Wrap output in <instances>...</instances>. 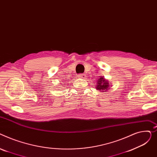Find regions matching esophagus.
Segmentation results:
<instances>
[{"label": "esophagus", "mask_w": 157, "mask_h": 157, "mask_svg": "<svg viewBox=\"0 0 157 157\" xmlns=\"http://www.w3.org/2000/svg\"><path fill=\"white\" fill-rule=\"evenodd\" d=\"M78 77L80 78H86V75L85 74H79L78 75Z\"/></svg>", "instance_id": "obj_1"}]
</instances>
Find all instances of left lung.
Returning a JSON list of instances; mask_svg holds the SVG:
<instances>
[{
  "instance_id": "1",
  "label": "left lung",
  "mask_w": 157,
  "mask_h": 157,
  "mask_svg": "<svg viewBox=\"0 0 157 157\" xmlns=\"http://www.w3.org/2000/svg\"><path fill=\"white\" fill-rule=\"evenodd\" d=\"M110 85L109 84V81L105 78L103 77H100L97 80L96 88L98 90L101 92H106L109 89H110Z\"/></svg>"
}]
</instances>
